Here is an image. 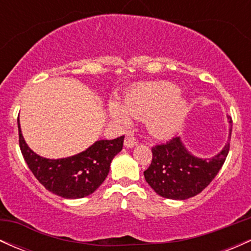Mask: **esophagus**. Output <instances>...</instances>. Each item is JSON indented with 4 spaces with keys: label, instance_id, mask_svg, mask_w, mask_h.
<instances>
[{
    "label": "esophagus",
    "instance_id": "34e87169",
    "mask_svg": "<svg viewBox=\"0 0 251 251\" xmlns=\"http://www.w3.org/2000/svg\"><path fill=\"white\" fill-rule=\"evenodd\" d=\"M124 144H125L126 148H133V146L138 144V140L135 139L133 135H127V137L125 138V143Z\"/></svg>",
    "mask_w": 251,
    "mask_h": 251
}]
</instances>
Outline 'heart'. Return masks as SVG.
I'll list each match as a JSON object with an SVG mask.
<instances>
[{
    "mask_svg": "<svg viewBox=\"0 0 251 251\" xmlns=\"http://www.w3.org/2000/svg\"><path fill=\"white\" fill-rule=\"evenodd\" d=\"M174 83L146 82L131 88L124 97L123 106L109 105L111 117L120 125H128L129 117L145 120L155 137H169L179 127L188 103Z\"/></svg>",
    "mask_w": 251,
    "mask_h": 251,
    "instance_id": "heart-1",
    "label": "heart"
}]
</instances>
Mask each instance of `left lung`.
<instances>
[{
  "instance_id": "1",
  "label": "left lung",
  "mask_w": 251,
  "mask_h": 251,
  "mask_svg": "<svg viewBox=\"0 0 251 251\" xmlns=\"http://www.w3.org/2000/svg\"><path fill=\"white\" fill-rule=\"evenodd\" d=\"M229 123L232 124L231 118ZM229 139H231L230 128ZM230 140L211 159L192 155L178 137L152 148V162L144 171L149 185L169 200H188L201 194L218 174L229 153Z\"/></svg>"
}]
</instances>
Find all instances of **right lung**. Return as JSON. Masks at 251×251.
I'll return each instance as SVG.
<instances>
[{"label": "right lung", "instance_id": "obj_1", "mask_svg": "<svg viewBox=\"0 0 251 251\" xmlns=\"http://www.w3.org/2000/svg\"><path fill=\"white\" fill-rule=\"evenodd\" d=\"M19 125V143L28 168L48 191L68 200L93 194L106 179L114 155L123 150L124 137L98 140L86 151L61 159H47L25 144Z\"/></svg>", "mask_w": 251, "mask_h": 251}]
</instances>
